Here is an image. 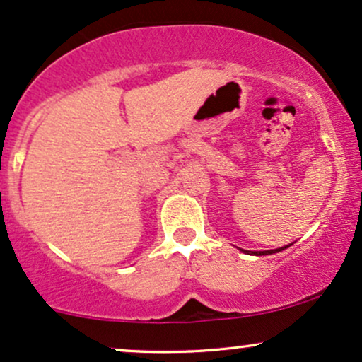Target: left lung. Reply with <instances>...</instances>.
<instances>
[{"label":"left lung","mask_w":362,"mask_h":362,"mask_svg":"<svg viewBox=\"0 0 362 362\" xmlns=\"http://www.w3.org/2000/svg\"><path fill=\"white\" fill-rule=\"evenodd\" d=\"M288 245H284V247H279V249H271V250H244V252H247L249 256H269V254H276V252H281V250L286 249Z\"/></svg>","instance_id":"left-lung-1"}]
</instances>
